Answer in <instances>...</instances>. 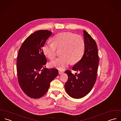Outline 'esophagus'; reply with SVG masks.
I'll return each mask as SVG.
<instances>
[{
  "label": "esophagus",
  "instance_id": "34e87169",
  "mask_svg": "<svg viewBox=\"0 0 121 121\" xmlns=\"http://www.w3.org/2000/svg\"><path fill=\"white\" fill-rule=\"evenodd\" d=\"M63 71H60V70L59 71V74L60 75H61V74H63Z\"/></svg>",
  "mask_w": 121,
  "mask_h": 121
}]
</instances>
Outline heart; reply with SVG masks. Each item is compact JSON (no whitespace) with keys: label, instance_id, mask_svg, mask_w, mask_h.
I'll return each mask as SVG.
<instances>
[{"label":"heart","instance_id":"1","mask_svg":"<svg viewBox=\"0 0 121 121\" xmlns=\"http://www.w3.org/2000/svg\"><path fill=\"white\" fill-rule=\"evenodd\" d=\"M52 41L53 43H47L43 46V54L52 60L56 55L57 49L61 50L62 56L51 61V67L63 70L70 62L75 64L81 59L84 53V42L80 36L71 32H61L54 37Z\"/></svg>","mask_w":121,"mask_h":121}]
</instances>
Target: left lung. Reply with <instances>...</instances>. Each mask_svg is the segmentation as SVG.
I'll return each instance as SVG.
<instances>
[{"label": "left lung", "instance_id": "obj_1", "mask_svg": "<svg viewBox=\"0 0 121 121\" xmlns=\"http://www.w3.org/2000/svg\"><path fill=\"white\" fill-rule=\"evenodd\" d=\"M84 52L82 59L72 67L79 73L72 74L70 70L65 73L68 79L65 84V90L71 97L80 99L88 94L93 88L97 78L99 65L98 47L95 40L83 30Z\"/></svg>", "mask_w": 121, "mask_h": 121}]
</instances>
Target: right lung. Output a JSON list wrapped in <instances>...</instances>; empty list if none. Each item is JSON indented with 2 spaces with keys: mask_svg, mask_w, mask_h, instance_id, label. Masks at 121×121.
I'll return each instance as SVG.
<instances>
[{
  "mask_svg": "<svg viewBox=\"0 0 121 121\" xmlns=\"http://www.w3.org/2000/svg\"><path fill=\"white\" fill-rule=\"evenodd\" d=\"M52 33L47 30L36 31L25 40L19 51L17 60L19 83L23 92L31 98L43 96L50 82L58 75L57 69L45 68L46 59L42 48Z\"/></svg>",
  "mask_w": 121,
  "mask_h": 121,
  "instance_id": "obj_1",
  "label": "right lung"
}]
</instances>
